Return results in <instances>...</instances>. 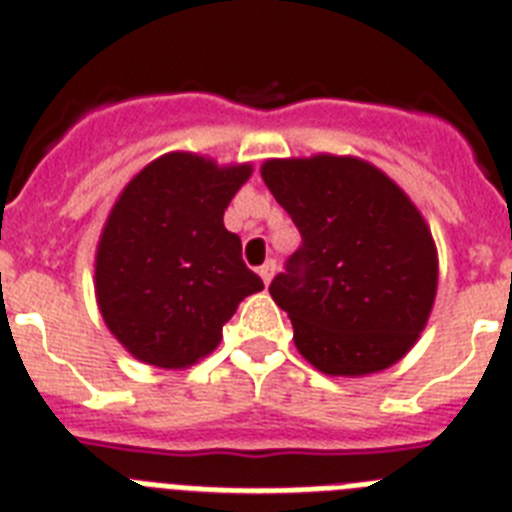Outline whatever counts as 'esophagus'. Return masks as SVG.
<instances>
[{"instance_id": "1", "label": "esophagus", "mask_w": 512, "mask_h": 512, "mask_svg": "<svg viewBox=\"0 0 512 512\" xmlns=\"http://www.w3.org/2000/svg\"><path fill=\"white\" fill-rule=\"evenodd\" d=\"M274 272H277V261H274V259L264 261V264L259 266V277H261V280L266 282V285H269V282H272Z\"/></svg>"}]
</instances>
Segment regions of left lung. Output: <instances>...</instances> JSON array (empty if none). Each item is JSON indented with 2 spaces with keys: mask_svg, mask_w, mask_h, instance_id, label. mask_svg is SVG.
<instances>
[{
  "mask_svg": "<svg viewBox=\"0 0 512 512\" xmlns=\"http://www.w3.org/2000/svg\"><path fill=\"white\" fill-rule=\"evenodd\" d=\"M261 177L303 240L269 285L298 353L329 377L390 369L416 345L437 295L421 211L356 156L269 159Z\"/></svg>",
  "mask_w": 512,
  "mask_h": 512,
  "instance_id": "left-lung-1",
  "label": "left lung"
}]
</instances>
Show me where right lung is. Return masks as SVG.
Returning a JSON list of instances; mask_svg holds the SVG:
<instances>
[{
  "label": "right lung",
  "instance_id": "1",
  "mask_svg": "<svg viewBox=\"0 0 512 512\" xmlns=\"http://www.w3.org/2000/svg\"><path fill=\"white\" fill-rule=\"evenodd\" d=\"M251 172L172 151L114 201L96 248V303L133 358L188 369L217 348L238 303L264 290L222 219Z\"/></svg>",
  "mask_w": 512,
  "mask_h": 512
}]
</instances>
